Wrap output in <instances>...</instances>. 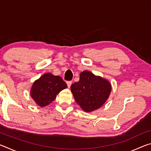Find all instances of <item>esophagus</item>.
Returning a JSON list of instances; mask_svg holds the SVG:
<instances>
[{
	"label": "esophagus",
	"mask_w": 151,
	"mask_h": 151,
	"mask_svg": "<svg viewBox=\"0 0 151 151\" xmlns=\"http://www.w3.org/2000/svg\"><path fill=\"white\" fill-rule=\"evenodd\" d=\"M72 83H73L72 81H67V82H66V84H67L68 88L70 87V86H71V85H72Z\"/></svg>",
	"instance_id": "34e87169"
}]
</instances>
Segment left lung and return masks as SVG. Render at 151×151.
<instances>
[{
    "label": "left lung",
    "mask_w": 151,
    "mask_h": 151,
    "mask_svg": "<svg viewBox=\"0 0 151 151\" xmlns=\"http://www.w3.org/2000/svg\"><path fill=\"white\" fill-rule=\"evenodd\" d=\"M70 90L76 103L88 112L103 105L109 99L112 86L106 79L84 70L80 74L79 81L71 85Z\"/></svg>",
    "instance_id": "8db88e82"
}]
</instances>
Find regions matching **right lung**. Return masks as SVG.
Wrapping results in <instances>:
<instances>
[{
    "mask_svg": "<svg viewBox=\"0 0 151 151\" xmlns=\"http://www.w3.org/2000/svg\"><path fill=\"white\" fill-rule=\"evenodd\" d=\"M66 88L67 85L60 76L47 73L33 83L30 93L38 105L45 107L52 103L57 94Z\"/></svg>",
    "mask_w": 151,
    "mask_h": 151,
    "instance_id": "obj_1",
    "label": "right lung"
}]
</instances>
